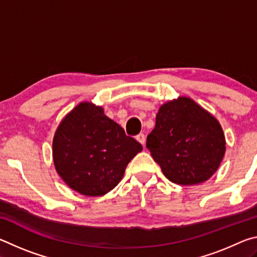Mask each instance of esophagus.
Wrapping results in <instances>:
<instances>
[{
	"label": "esophagus",
	"instance_id": "1",
	"mask_svg": "<svg viewBox=\"0 0 257 257\" xmlns=\"http://www.w3.org/2000/svg\"><path fill=\"white\" fill-rule=\"evenodd\" d=\"M136 139H137V141H138L139 143H141V144H142L143 146L145 145V142H146V136H145L144 134H138L137 136H136Z\"/></svg>",
	"mask_w": 257,
	"mask_h": 257
}]
</instances>
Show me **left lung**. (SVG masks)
Masks as SVG:
<instances>
[{"mask_svg":"<svg viewBox=\"0 0 257 257\" xmlns=\"http://www.w3.org/2000/svg\"><path fill=\"white\" fill-rule=\"evenodd\" d=\"M146 147L169 180L189 186L214 175L225 153V138L210 112L180 96L161 105Z\"/></svg>","mask_w":257,"mask_h":257,"instance_id":"8db88e82","label":"left lung"}]
</instances>
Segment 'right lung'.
Segmentation results:
<instances>
[{"instance_id": "add662e5", "label": "right lung", "mask_w": 257, "mask_h": 257, "mask_svg": "<svg viewBox=\"0 0 257 257\" xmlns=\"http://www.w3.org/2000/svg\"><path fill=\"white\" fill-rule=\"evenodd\" d=\"M143 146L104 114L102 106L81 102L64 116L53 138L56 172L71 189L102 196L119 184Z\"/></svg>"}]
</instances>
